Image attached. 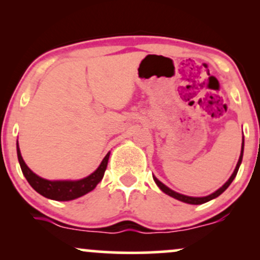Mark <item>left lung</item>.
<instances>
[{
	"instance_id": "left-lung-1",
	"label": "left lung",
	"mask_w": 260,
	"mask_h": 260,
	"mask_svg": "<svg viewBox=\"0 0 260 260\" xmlns=\"http://www.w3.org/2000/svg\"><path fill=\"white\" fill-rule=\"evenodd\" d=\"M243 144H244V142L242 143V150H241L240 159H238L237 166H236V169H235L234 174H232L231 177L229 178V181L226 182V183L223 184V186H222L221 188H219V189H217L216 192H214L213 194H210V196H208V197H201V198H196V197H188V196L180 194V193L174 192V190H172V189H170L169 187H166L165 184L161 183V182H160L159 180H157L156 177H154V176H153V177H154V181H155V183L157 184V187H159L160 189L162 190L164 193H166V194H168V196L172 197V198L177 199V201H181V202H183V203H188V204H203V203H207V202H209V201H211V199H214V198H216V197H219L220 194H221L222 192H225V190L228 189V187L230 186V184H231V182L234 181V178L236 177V175H237V172H238V169H240L241 162H242V156H243Z\"/></svg>"
}]
</instances>
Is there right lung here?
I'll use <instances>...</instances> for the list:
<instances>
[{
  "instance_id": "add662e5",
  "label": "right lung",
  "mask_w": 260,
  "mask_h": 260,
  "mask_svg": "<svg viewBox=\"0 0 260 260\" xmlns=\"http://www.w3.org/2000/svg\"><path fill=\"white\" fill-rule=\"evenodd\" d=\"M17 155L18 160H19L20 169H22L23 175L25 176L26 181L29 184L34 188L39 194L46 197L49 199H53V201H72V199L79 198V197L86 194L90 190L96 187V184L103 180L105 170L107 168V161H109L110 153L104 157L103 162L95 172H92L90 176L83 178L79 181H47L44 178L39 177L35 175L28 166L25 165L24 160H23L22 155H20L19 147L17 143Z\"/></svg>"
}]
</instances>
